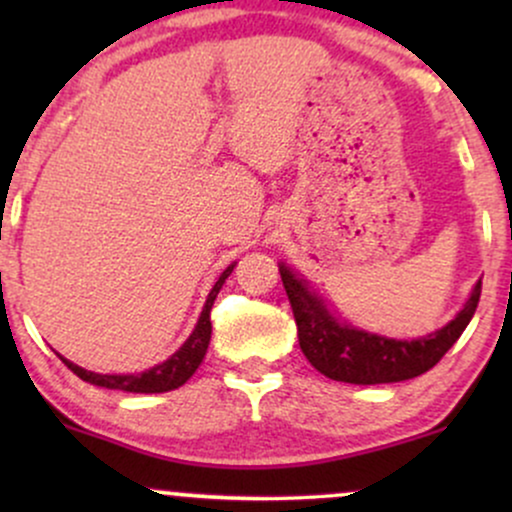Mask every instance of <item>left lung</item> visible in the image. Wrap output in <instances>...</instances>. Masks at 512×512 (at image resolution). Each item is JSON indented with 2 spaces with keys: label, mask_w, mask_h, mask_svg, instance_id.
<instances>
[{
  "label": "left lung",
  "mask_w": 512,
  "mask_h": 512,
  "mask_svg": "<svg viewBox=\"0 0 512 512\" xmlns=\"http://www.w3.org/2000/svg\"><path fill=\"white\" fill-rule=\"evenodd\" d=\"M286 296L298 325V344L310 366L330 380L351 385L402 383L431 370L460 339L472 320L481 296V279L474 284L467 303L445 327L416 339H392L358 330L332 315L310 281L296 269L279 262Z\"/></svg>",
  "instance_id": "left-lung-1"
}]
</instances>
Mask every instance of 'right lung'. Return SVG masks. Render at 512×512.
Here are the masks:
<instances>
[{
  "label": "right lung",
  "mask_w": 512,
  "mask_h": 512,
  "mask_svg": "<svg viewBox=\"0 0 512 512\" xmlns=\"http://www.w3.org/2000/svg\"><path fill=\"white\" fill-rule=\"evenodd\" d=\"M233 267L236 262L228 264L223 269L219 279H216L214 289L209 291L207 303H204L202 313H199V320L192 330L190 337L185 339V344L175 351L173 356L166 358L163 363L158 366L144 370V373H127V375H103V373H93V370H86L76 363L67 361V358L60 356L64 363H67L69 370H74L81 380L86 383L98 385V387H108V390H122V392H142V395H154V392H170V390H178L180 385H185L187 380L192 378V373L199 368V363L204 361L209 349V339H211V305H214L216 296H219L221 286L226 284V279L231 276Z\"/></svg>",
  "instance_id": "obj_1"
}]
</instances>
